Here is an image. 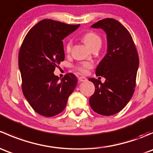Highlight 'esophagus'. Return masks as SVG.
<instances>
[{"label": "esophagus", "instance_id": "esophagus-1", "mask_svg": "<svg viewBox=\"0 0 153 153\" xmlns=\"http://www.w3.org/2000/svg\"><path fill=\"white\" fill-rule=\"evenodd\" d=\"M78 81L80 82H86V81H87V78H85V77H79L78 78Z\"/></svg>", "mask_w": 153, "mask_h": 153}]
</instances>
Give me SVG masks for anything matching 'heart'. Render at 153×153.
<instances>
[{"label": "heart", "mask_w": 153, "mask_h": 153, "mask_svg": "<svg viewBox=\"0 0 153 153\" xmlns=\"http://www.w3.org/2000/svg\"><path fill=\"white\" fill-rule=\"evenodd\" d=\"M83 41L84 44L87 46L89 49H92L93 47H97V46L101 45V39L98 35L93 32H89L86 33L83 36ZM72 48V41L69 40L66 45V51L67 52H69ZM91 67V64L89 63H83L80 64L76 67V69L80 72L81 73L85 74L87 72V70Z\"/></svg>", "instance_id": "1"}]
</instances>
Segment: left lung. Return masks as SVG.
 I'll use <instances>...</instances> for the list:
<instances>
[{
  "instance_id": "left-lung-1",
  "label": "left lung",
  "mask_w": 153,
  "mask_h": 153,
  "mask_svg": "<svg viewBox=\"0 0 153 153\" xmlns=\"http://www.w3.org/2000/svg\"><path fill=\"white\" fill-rule=\"evenodd\" d=\"M91 27L105 32L107 50L95 70L105 82L89 78L96 88L89 104L100 115H112L124 109L133 95L139 58L130 33L118 21L106 18Z\"/></svg>"
}]
</instances>
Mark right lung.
I'll use <instances>...</instances> for the list:
<instances>
[{
  "label": "right lung",
  "instance_id": "right-lung-1",
  "mask_svg": "<svg viewBox=\"0 0 153 153\" xmlns=\"http://www.w3.org/2000/svg\"><path fill=\"white\" fill-rule=\"evenodd\" d=\"M79 27L44 19L29 31L23 41L18 57L23 93L32 109L43 116L61 113L77 86L74 74L60 80L54 71L65 58L62 40Z\"/></svg>",
  "mask_w": 153,
  "mask_h": 153
}]
</instances>
